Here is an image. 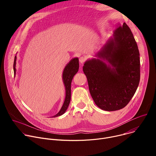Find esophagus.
<instances>
[{"label":"esophagus","instance_id":"1","mask_svg":"<svg viewBox=\"0 0 156 156\" xmlns=\"http://www.w3.org/2000/svg\"><path fill=\"white\" fill-rule=\"evenodd\" d=\"M85 60H86V58L84 57H81L79 58V61L81 63H83L85 62Z\"/></svg>","mask_w":156,"mask_h":156}]
</instances>
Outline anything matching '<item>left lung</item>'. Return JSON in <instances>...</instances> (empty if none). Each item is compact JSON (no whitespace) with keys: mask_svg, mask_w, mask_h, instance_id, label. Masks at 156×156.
Masks as SVG:
<instances>
[{"mask_svg":"<svg viewBox=\"0 0 156 156\" xmlns=\"http://www.w3.org/2000/svg\"><path fill=\"white\" fill-rule=\"evenodd\" d=\"M116 26L96 58L87 60L83 67L92 98L105 111L125 107L140 80V52L134 36L125 23Z\"/></svg>","mask_w":156,"mask_h":156,"instance_id":"left-lung-1","label":"left lung"}]
</instances>
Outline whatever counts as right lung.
I'll use <instances>...</instances> for the list:
<instances>
[{"instance_id":"add662e5","label":"right lung","mask_w":156,"mask_h":156,"mask_svg":"<svg viewBox=\"0 0 156 156\" xmlns=\"http://www.w3.org/2000/svg\"><path fill=\"white\" fill-rule=\"evenodd\" d=\"M16 55L15 56L14 63H13V71L14 75H16ZM79 69V59L78 57L72 58L66 65L62 73V80L65 89V98L64 102L59 112L52 117H57L63 115L66 109L68 108L69 104L71 100V83L75 75L78 72Z\"/></svg>"}]
</instances>
